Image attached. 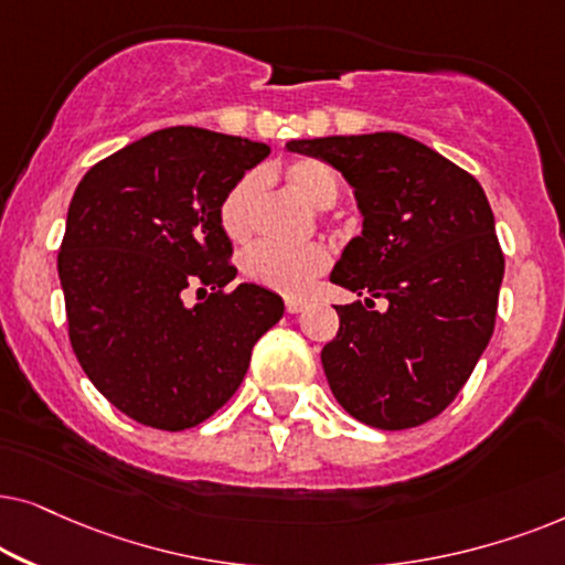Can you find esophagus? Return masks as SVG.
Wrapping results in <instances>:
<instances>
[{"mask_svg": "<svg viewBox=\"0 0 565 565\" xmlns=\"http://www.w3.org/2000/svg\"><path fill=\"white\" fill-rule=\"evenodd\" d=\"M284 307H287L289 315H297V312L305 310L307 302H305V299H299V297H287V302H284Z\"/></svg>", "mask_w": 565, "mask_h": 565, "instance_id": "obj_1", "label": "esophagus"}]
</instances>
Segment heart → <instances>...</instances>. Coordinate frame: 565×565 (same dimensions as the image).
<instances>
[{
    "instance_id": "b5f03b06",
    "label": "heart",
    "mask_w": 565,
    "mask_h": 565,
    "mask_svg": "<svg viewBox=\"0 0 565 565\" xmlns=\"http://www.w3.org/2000/svg\"><path fill=\"white\" fill-rule=\"evenodd\" d=\"M284 180L291 191H297L312 206L328 209L335 204L341 193V180L335 170L315 157H299L284 168ZM263 180L258 172H247L235 185L224 193L220 204V222L224 235L235 243H243L253 235L255 214H258ZM330 250L320 243L310 245H278L258 243L243 253L239 268L247 281L258 284L263 289L278 291L287 297H302L310 287L330 268Z\"/></svg>"
}]
</instances>
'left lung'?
I'll return each instance as SVG.
<instances>
[{
	"instance_id": "1",
	"label": "left lung",
	"mask_w": 565,
	"mask_h": 565,
	"mask_svg": "<svg viewBox=\"0 0 565 565\" xmlns=\"http://www.w3.org/2000/svg\"><path fill=\"white\" fill-rule=\"evenodd\" d=\"M287 149L333 164L364 216L330 274L364 297L335 307L341 326L322 349L335 401L385 431L426 424L455 401L493 335L503 253L483 188L395 131Z\"/></svg>"
}]
</instances>
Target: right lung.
<instances>
[{"mask_svg": "<svg viewBox=\"0 0 565 565\" xmlns=\"http://www.w3.org/2000/svg\"><path fill=\"white\" fill-rule=\"evenodd\" d=\"M268 152L172 126L93 164L72 195L58 250L72 349L89 382L139 424L183 431L206 420L281 320L274 291H227L237 268L220 222L224 193Z\"/></svg>", "mask_w": 565, "mask_h": 565, "instance_id": "add662e5", "label": "right lung"}]
</instances>
